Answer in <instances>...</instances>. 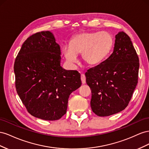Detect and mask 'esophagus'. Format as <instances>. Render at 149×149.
<instances>
[{
    "label": "esophagus",
    "instance_id": "esophagus-1",
    "mask_svg": "<svg viewBox=\"0 0 149 149\" xmlns=\"http://www.w3.org/2000/svg\"><path fill=\"white\" fill-rule=\"evenodd\" d=\"M81 80H82V82L83 84H86V75H85L84 74H81Z\"/></svg>",
    "mask_w": 149,
    "mask_h": 149
}]
</instances>
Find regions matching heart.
<instances>
[{
    "mask_svg": "<svg viewBox=\"0 0 149 149\" xmlns=\"http://www.w3.org/2000/svg\"><path fill=\"white\" fill-rule=\"evenodd\" d=\"M113 45V37L107 32H84L72 38L70 45L63 47V54L71 63L77 62V55L82 54L85 62L95 65L105 60Z\"/></svg>",
    "mask_w": 149,
    "mask_h": 149,
    "instance_id": "obj_1",
    "label": "heart"
}]
</instances>
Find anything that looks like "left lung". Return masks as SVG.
<instances>
[{
    "mask_svg": "<svg viewBox=\"0 0 149 149\" xmlns=\"http://www.w3.org/2000/svg\"><path fill=\"white\" fill-rule=\"evenodd\" d=\"M139 69V57L130 37L124 32H118L113 53L86 73L93 112L106 117L125 109L137 84Z\"/></svg>",
    "mask_w": 149,
    "mask_h": 149,
    "instance_id": "1",
    "label": "left lung"
}]
</instances>
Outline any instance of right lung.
<instances>
[{
	"mask_svg": "<svg viewBox=\"0 0 149 149\" xmlns=\"http://www.w3.org/2000/svg\"><path fill=\"white\" fill-rule=\"evenodd\" d=\"M61 48L49 31L28 37L17 56L14 69L17 94L29 113L45 120L66 113L70 93L81 86L77 70L61 66Z\"/></svg>",
	"mask_w": 149,
	"mask_h": 149,
	"instance_id": "obj_1",
	"label": "right lung"
}]
</instances>
